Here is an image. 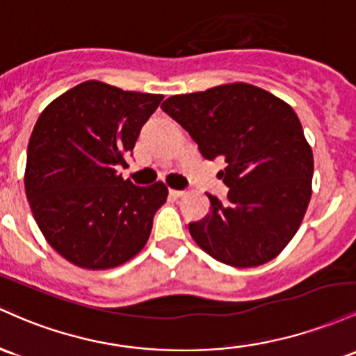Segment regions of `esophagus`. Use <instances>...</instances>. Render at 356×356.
Wrapping results in <instances>:
<instances>
[{
  "label": "esophagus",
  "mask_w": 356,
  "mask_h": 356,
  "mask_svg": "<svg viewBox=\"0 0 356 356\" xmlns=\"http://www.w3.org/2000/svg\"><path fill=\"white\" fill-rule=\"evenodd\" d=\"M183 195H185V191H181V190H170V197H173V198H179V197H183Z\"/></svg>",
  "instance_id": "34e87169"
}]
</instances>
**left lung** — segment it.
<instances>
[{
	"label": "left lung",
	"mask_w": 356,
	"mask_h": 356,
	"mask_svg": "<svg viewBox=\"0 0 356 356\" xmlns=\"http://www.w3.org/2000/svg\"><path fill=\"white\" fill-rule=\"evenodd\" d=\"M161 109L220 159L227 202L190 223L193 241L217 261L254 267L274 259L294 237L311 198L313 153L293 107L250 83H227L168 97Z\"/></svg>",
	"instance_id": "obj_1"
}]
</instances>
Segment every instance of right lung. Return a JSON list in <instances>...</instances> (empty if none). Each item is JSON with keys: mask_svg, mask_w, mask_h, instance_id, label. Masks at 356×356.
Wrapping results in <instances>:
<instances>
[{"mask_svg": "<svg viewBox=\"0 0 356 356\" xmlns=\"http://www.w3.org/2000/svg\"><path fill=\"white\" fill-rule=\"evenodd\" d=\"M161 101V94L87 81L40 114L28 143L26 198L47 242L72 264L109 269L147 242L168 188L136 186L118 168L127 166Z\"/></svg>", "mask_w": 356, "mask_h": 356, "instance_id": "add662e5", "label": "right lung"}]
</instances>
